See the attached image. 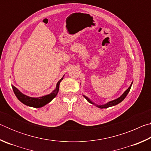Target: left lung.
Here are the masks:
<instances>
[{
    "instance_id": "left-lung-1",
    "label": "left lung",
    "mask_w": 151,
    "mask_h": 151,
    "mask_svg": "<svg viewBox=\"0 0 151 151\" xmlns=\"http://www.w3.org/2000/svg\"><path fill=\"white\" fill-rule=\"evenodd\" d=\"M132 84H131V85L130 86L129 88H128L127 90L126 91H125L124 93L123 94H122L121 96L119 97V98L116 99H115V100H114V101H110V102H109L108 103H106V104H104V105H96V106H98V107H99V108H101V109H106V108H108V107L112 106H114V105H116V104L120 103H121V102H122V101L124 100V99H125V97H126V96H127V95L128 94V93H129L130 90H131V88ZM83 96H84V97H85V98L86 99V100L88 101V103H90L93 104H94V103H93V102H92L91 101H90V99H89L88 98V97L85 96V95H83Z\"/></svg>"
}]
</instances>
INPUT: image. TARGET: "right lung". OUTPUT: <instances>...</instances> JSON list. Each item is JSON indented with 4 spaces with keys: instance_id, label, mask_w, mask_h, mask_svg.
Listing matches in <instances>:
<instances>
[{
    "instance_id": "1",
    "label": "right lung",
    "mask_w": 151,
    "mask_h": 151,
    "mask_svg": "<svg viewBox=\"0 0 151 151\" xmlns=\"http://www.w3.org/2000/svg\"><path fill=\"white\" fill-rule=\"evenodd\" d=\"M63 79V78H61L60 80L58 82L57 84V87H56L55 90L53 91L50 94L39 97V98H32V97L24 95V94L20 93V92L13 85H12V89H13L15 95H16L17 99H19L21 103L29 106L35 107V108H40V107H42L43 106H45V104L50 103V102L57 96L58 90H59L60 83Z\"/></svg>"
}]
</instances>
